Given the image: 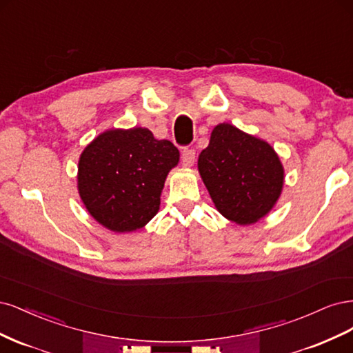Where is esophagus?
Here are the masks:
<instances>
[{
	"mask_svg": "<svg viewBox=\"0 0 353 353\" xmlns=\"http://www.w3.org/2000/svg\"><path fill=\"white\" fill-rule=\"evenodd\" d=\"M195 163V150L192 148H185L183 152H181V164L185 167H192Z\"/></svg>",
	"mask_w": 353,
	"mask_h": 353,
	"instance_id": "esophagus-1",
	"label": "esophagus"
}]
</instances>
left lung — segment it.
Here are the masks:
<instances>
[{
  "mask_svg": "<svg viewBox=\"0 0 353 353\" xmlns=\"http://www.w3.org/2000/svg\"><path fill=\"white\" fill-rule=\"evenodd\" d=\"M217 210L237 224L263 219L277 202L284 172L272 148L232 124H219L198 160Z\"/></svg>",
  "mask_w": 353,
  "mask_h": 353,
  "instance_id": "obj_1",
  "label": "left lung"
}]
</instances>
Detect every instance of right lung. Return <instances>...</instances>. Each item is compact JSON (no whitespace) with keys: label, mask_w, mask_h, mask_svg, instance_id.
<instances>
[{"label":"right lung","mask_w":353,"mask_h":353,"mask_svg":"<svg viewBox=\"0 0 353 353\" xmlns=\"http://www.w3.org/2000/svg\"><path fill=\"white\" fill-rule=\"evenodd\" d=\"M179 150L143 128L107 130L79 160L77 188L86 210L112 232L142 229L160 210V196Z\"/></svg>","instance_id":"obj_1"}]
</instances>
